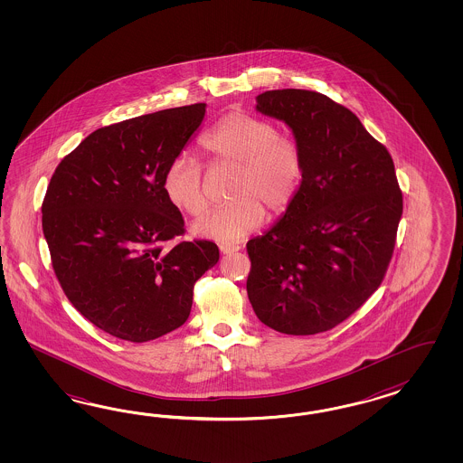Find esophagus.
Masks as SVG:
<instances>
[{"mask_svg":"<svg viewBox=\"0 0 463 463\" xmlns=\"http://www.w3.org/2000/svg\"><path fill=\"white\" fill-rule=\"evenodd\" d=\"M219 250H221L222 254H231V252L239 251L241 246H238V244H231V242H222V244L219 246Z\"/></svg>","mask_w":463,"mask_h":463,"instance_id":"esophagus-1","label":"esophagus"}]
</instances>
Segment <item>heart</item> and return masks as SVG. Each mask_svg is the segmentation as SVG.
<instances>
[{"label": "heart", "mask_w": 463, "mask_h": 463, "mask_svg": "<svg viewBox=\"0 0 463 463\" xmlns=\"http://www.w3.org/2000/svg\"><path fill=\"white\" fill-rule=\"evenodd\" d=\"M202 147L215 163L234 166V173L227 188L232 200L194 224L200 238L236 242L261 225L263 206L280 215L298 195L306 171L304 149L269 118L241 110L227 113L203 136ZM163 194L175 209L192 217L209 205L203 173L190 156L171 159L163 175Z\"/></svg>", "instance_id": "heart-1"}]
</instances>
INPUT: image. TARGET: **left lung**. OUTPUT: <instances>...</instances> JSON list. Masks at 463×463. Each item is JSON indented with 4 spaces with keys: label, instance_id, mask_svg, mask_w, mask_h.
Here are the masks:
<instances>
[{
    "label": "left lung",
    "instance_id": "1",
    "mask_svg": "<svg viewBox=\"0 0 463 463\" xmlns=\"http://www.w3.org/2000/svg\"><path fill=\"white\" fill-rule=\"evenodd\" d=\"M256 99L258 112L292 128L306 171L285 215L248 241L246 290L268 327L317 335L346 321L379 288L392 260L402 192L392 156L346 107L294 88Z\"/></svg>",
    "mask_w": 463,
    "mask_h": 463
}]
</instances>
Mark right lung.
Returning a JSON list of instances; mask_svg holds the SVG:
<instances>
[{"instance_id": "add662e5", "label": "right lung", "mask_w": 463, "mask_h": 463, "mask_svg": "<svg viewBox=\"0 0 463 463\" xmlns=\"http://www.w3.org/2000/svg\"><path fill=\"white\" fill-rule=\"evenodd\" d=\"M205 103L101 127L57 166L43 229L66 297L101 331L146 343L190 316L195 281L219 261L205 239L184 234L163 194V175L202 124Z\"/></svg>"}]
</instances>
